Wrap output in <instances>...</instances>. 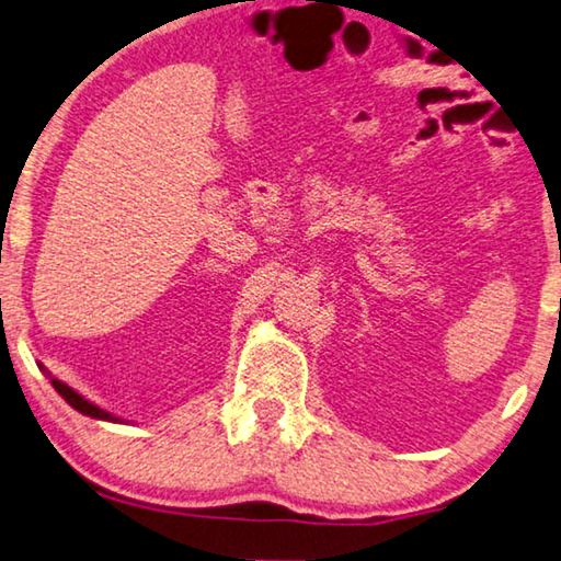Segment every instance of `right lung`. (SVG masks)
I'll return each mask as SVG.
<instances>
[{
	"label": "right lung",
	"mask_w": 561,
	"mask_h": 561,
	"mask_svg": "<svg viewBox=\"0 0 561 561\" xmlns=\"http://www.w3.org/2000/svg\"><path fill=\"white\" fill-rule=\"evenodd\" d=\"M39 369H42V371H47V369H44V367H42V364H39ZM47 377L51 379V387H55V389H57V392L61 394V399H65V402H67L69 407H75V409H77V412H82V414H87V416H92V420H106V422H119V420H117V416H112L110 412H104V409H100V407H96V404H92V402H87V399H84L82 394H77L72 387H67V385H65V381H59V379H55V377H51V375H49V371H47Z\"/></svg>",
	"instance_id": "add662e5"
}]
</instances>
